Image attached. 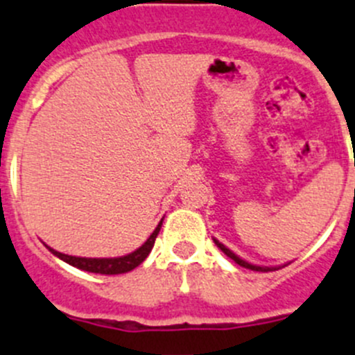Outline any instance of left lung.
Masks as SVG:
<instances>
[{
  "instance_id": "8db88e82",
  "label": "left lung",
  "mask_w": 355,
  "mask_h": 355,
  "mask_svg": "<svg viewBox=\"0 0 355 355\" xmlns=\"http://www.w3.org/2000/svg\"><path fill=\"white\" fill-rule=\"evenodd\" d=\"M213 241H215V244H216V246H218L220 250H222L223 253L227 254V257H229V258H232V260L236 261L237 265H241V267H244V269H250V270H263V272H267V270H276V269H269V267H258V265H251V263H248V261H244L243 258H239V257H237V254H234L232 251L229 250V248H225V246H223V244L220 243V241H216V239H213Z\"/></svg>"
}]
</instances>
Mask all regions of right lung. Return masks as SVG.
I'll list each match as a JSON object with an SVG mask.
<instances>
[{
	"instance_id": "obj_1",
	"label": "right lung",
	"mask_w": 355,
	"mask_h": 355,
	"mask_svg": "<svg viewBox=\"0 0 355 355\" xmlns=\"http://www.w3.org/2000/svg\"><path fill=\"white\" fill-rule=\"evenodd\" d=\"M161 225H163V220L159 222V225L156 227L153 234H150L149 239L135 250L133 253L125 254V257H119V258H83V257H71V254H64L60 251H55L51 250V253L55 257H58L60 260L67 261L69 265L72 267H78V269L86 270V272H95V274H107V276H112V274H125L133 270L135 267H139L144 260L147 258V254L150 253L154 246V241H156L157 234H159Z\"/></svg>"
}]
</instances>
